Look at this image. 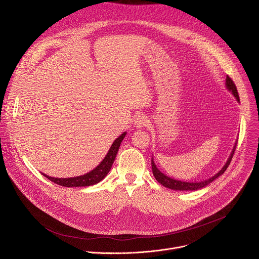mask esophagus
<instances>
[{
  "label": "esophagus",
  "mask_w": 259,
  "mask_h": 259,
  "mask_svg": "<svg viewBox=\"0 0 259 259\" xmlns=\"http://www.w3.org/2000/svg\"><path fill=\"white\" fill-rule=\"evenodd\" d=\"M149 124V119L145 115H138L134 119V125L137 128H142L145 126H148Z\"/></svg>",
  "instance_id": "obj_1"
}]
</instances>
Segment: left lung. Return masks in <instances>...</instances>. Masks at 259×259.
Wrapping results in <instances>:
<instances>
[{"instance_id":"obj_1","label":"left lung","mask_w":259,"mask_h":259,"mask_svg":"<svg viewBox=\"0 0 259 259\" xmlns=\"http://www.w3.org/2000/svg\"><path fill=\"white\" fill-rule=\"evenodd\" d=\"M226 87L228 90H230L231 92H232V94L234 95V97L236 98V100L239 102V95H238V92H237V88L234 84V81L232 80V78H231L229 75H227V78H226ZM235 147L233 148V151L231 152V155L229 157V159L227 160L226 165L222 168V170L216 173L214 176H212L211 179L207 180V181H203V182H199V183H187V182H182V181H176V180H173L171 178H169V176H167L166 174L161 173L156 165L154 164V160L152 158L151 160V166H152V172H153V175L154 178L156 179V181L162 185L166 188H169V189H172V190H176V191H193V190H198V189H201L203 187L208 186L210 183H212L214 180H216L219 176H221L222 174H224V172L227 170V168L229 167L231 160H232V157H233V154H234V151H235Z\"/></svg>"}]
</instances>
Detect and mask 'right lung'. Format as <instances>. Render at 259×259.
<instances>
[{"instance_id": "add662e5", "label": "right lung", "mask_w": 259, "mask_h": 259, "mask_svg": "<svg viewBox=\"0 0 259 259\" xmlns=\"http://www.w3.org/2000/svg\"><path fill=\"white\" fill-rule=\"evenodd\" d=\"M126 135V132L122 133L121 135L113 142L112 146L109 149V151L105 158L102 160L101 164L94 168L92 171L89 173H86L84 175L76 176V178H69V179H57V178H51V176H48L44 173H42L45 178H47L49 181L53 182L54 184L63 186V187H87V186H92L100 183L102 180L106 178V175L110 171L113 161L115 159V156L117 154L118 148L120 146L121 141L124 140Z\"/></svg>"}]
</instances>
